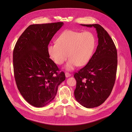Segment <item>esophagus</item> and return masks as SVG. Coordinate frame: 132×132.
Instances as JSON below:
<instances>
[{
  "label": "esophagus",
  "mask_w": 132,
  "mask_h": 132,
  "mask_svg": "<svg viewBox=\"0 0 132 132\" xmlns=\"http://www.w3.org/2000/svg\"><path fill=\"white\" fill-rule=\"evenodd\" d=\"M65 77H66L67 78H68V77H70V76L71 75V74L70 73H68V72H65Z\"/></svg>",
  "instance_id": "1"
}]
</instances>
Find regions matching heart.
Instances as JSON below:
<instances>
[{
    "label": "heart",
    "mask_w": 132,
    "mask_h": 132,
    "mask_svg": "<svg viewBox=\"0 0 132 132\" xmlns=\"http://www.w3.org/2000/svg\"><path fill=\"white\" fill-rule=\"evenodd\" d=\"M95 45V38L90 32L66 30L59 36L57 43L48 46V52L57 65H62L68 57L65 68L71 70L77 65L84 66L89 62Z\"/></svg>",
    "instance_id": "obj_1"
}]
</instances>
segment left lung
<instances>
[{
    "mask_svg": "<svg viewBox=\"0 0 132 132\" xmlns=\"http://www.w3.org/2000/svg\"><path fill=\"white\" fill-rule=\"evenodd\" d=\"M94 27L97 34L98 46L87 64L75 73L77 81L75 98L86 108L99 106L111 94L117 68V52L112 39L98 24L82 25Z\"/></svg>",
    "mask_w": 132,
    "mask_h": 132,
    "instance_id": "left-lung-1",
    "label": "left lung"
}]
</instances>
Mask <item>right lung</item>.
<instances>
[{
  "label": "right lung",
  "instance_id": "add662e5",
  "mask_svg": "<svg viewBox=\"0 0 132 132\" xmlns=\"http://www.w3.org/2000/svg\"><path fill=\"white\" fill-rule=\"evenodd\" d=\"M63 22L31 25L19 38L13 51V67L20 93L32 106L42 107L54 98L65 79L50 58L48 46Z\"/></svg>",
  "mask_w": 132,
  "mask_h": 132
}]
</instances>
